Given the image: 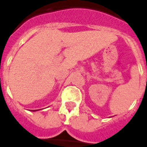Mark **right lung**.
I'll return each instance as SVG.
<instances>
[{
    "mask_svg": "<svg viewBox=\"0 0 147 147\" xmlns=\"http://www.w3.org/2000/svg\"><path fill=\"white\" fill-rule=\"evenodd\" d=\"M38 111V110H33V111Z\"/></svg>",
    "mask_w": 147,
    "mask_h": 147,
    "instance_id": "obj_1",
    "label": "right lung"
}]
</instances>
